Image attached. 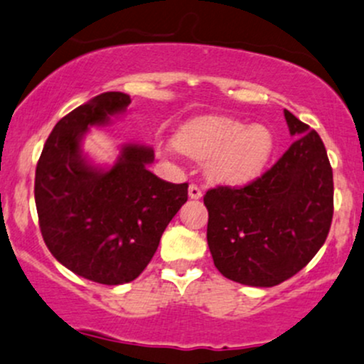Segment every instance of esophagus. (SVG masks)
Instances as JSON below:
<instances>
[{"instance_id":"esophagus-1","label":"esophagus","mask_w":364,"mask_h":364,"mask_svg":"<svg viewBox=\"0 0 364 364\" xmlns=\"http://www.w3.org/2000/svg\"><path fill=\"white\" fill-rule=\"evenodd\" d=\"M203 196V191L199 189L196 183H191L189 186V198L191 199H199Z\"/></svg>"}]
</instances>
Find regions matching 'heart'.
<instances>
[{"label":"heart","mask_w":364,"mask_h":364,"mask_svg":"<svg viewBox=\"0 0 364 364\" xmlns=\"http://www.w3.org/2000/svg\"><path fill=\"white\" fill-rule=\"evenodd\" d=\"M166 154L182 152L194 161H206L213 182L245 186L255 181L274 151V135L265 124H246L229 116L206 114L189 119L175 134Z\"/></svg>","instance_id":"obj_1"}]
</instances>
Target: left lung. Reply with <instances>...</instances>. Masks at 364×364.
Segmentation results:
<instances>
[{
    "instance_id": "left-lung-1",
    "label": "left lung",
    "mask_w": 364,
    "mask_h": 364,
    "mask_svg": "<svg viewBox=\"0 0 364 364\" xmlns=\"http://www.w3.org/2000/svg\"><path fill=\"white\" fill-rule=\"evenodd\" d=\"M284 118L295 140L271 170L203 198L215 267L248 287H276L306 267L333 217V171L321 136L287 109Z\"/></svg>"
}]
</instances>
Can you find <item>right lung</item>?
Here are the masks:
<instances>
[{"label":"right lung","instance_id":"add662e5","mask_svg":"<svg viewBox=\"0 0 364 364\" xmlns=\"http://www.w3.org/2000/svg\"><path fill=\"white\" fill-rule=\"evenodd\" d=\"M130 102L127 93L105 92L64 116L46 139L34 178L45 245L64 267L100 284L139 277L187 201V183L147 170L154 161L151 147L127 144L111 168L83 156L90 127L109 124Z\"/></svg>","mask_w":364,"mask_h":364}]
</instances>
